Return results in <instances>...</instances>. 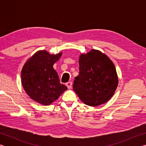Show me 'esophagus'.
Listing matches in <instances>:
<instances>
[{"mask_svg": "<svg viewBox=\"0 0 146 146\" xmlns=\"http://www.w3.org/2000/svg\"><path fill=\"white\" fill-rule=\"evenodd\" d=\"M66 86H67L68 89H71V87H72V82H68L66 84Z\"/></svg>", "mask_w": 146, "mask_h": 146, "instance_id": "34e87169", "label": "esophagus"}]
</instances>
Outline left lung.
Instances as JSON below:
<instances>
[{
    "label": "left lung",
    "mask_w": 146,
    "mask_h": 146,
    "mask_svg": "<svg viewBox=\"0 0 146 146\" xmlns=\"http://www.w3.org/2000/svg\"><path fill=\"white\" fill-rule=\"evenodd\" d=\"M79 75L73 90L85 104L98 106L110 100L118 84V78L112 60L97 49L81 53L78 59Z\"/></svg>",
    "instance_id": "8db88e82"
}]
</instances>
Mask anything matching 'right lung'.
Returning <instances> with one entry per match:
<instances>
[{
  "label": "right lung",
  "instance_id": "add662e5",
  "mask_svg": "<svg viewBox=\"0 0 146 146\" xmlns=\"http://www.w3.org/2000/svg\"><path fill=\"white\" fill-rule=\"evenodd\" d=\"M62 55V51L50 54L39 50L29 58L21 71V82L26 93L32 100L44 106L55 102L68 88L59 81L53 64Z\"/></svg>",
  "mask_w": 146,
  "mask_h": 146
}]
</instances>
